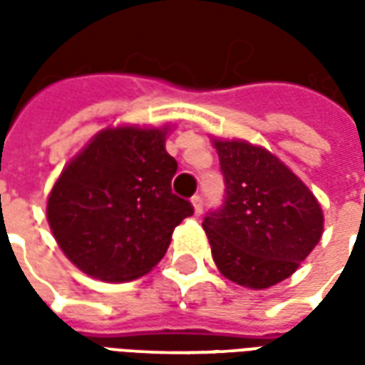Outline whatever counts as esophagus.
<instances>
[{"instance_id":"obj_1","label":"esophagus","mask_w":365,"mask_h":365,"mask_svg":"<svg viewBox=\"0 0 365 365\" xmlns=\"http://www.w3.org/2000/svg\"><path fill=\"white\" fill-rule=\"evenodd\" d=\"M192 208H195V214L196 216H200L202 214V208H204V204H202V196H192Z\"/></svg>"}]
</instances>
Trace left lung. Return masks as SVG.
Wrapping results in <instances>:
<instances>
[{"instance_id": "8db88e82", "label": "left lung", "mask_w": 365, "mask_h": 365, "mask_svg": "<svg viewBox=\"0 0 365 365\" xmlns=\"http://www.w3.org/2000/svg\"><path fill=\"white\" fill-rule=\"evenodd\" d=\"M226 182L224 204L202 228L220 273L247 289L291 277L324 230L319 200L293 170L263 147L214 139Z\"/></svg>"}]
</instances>
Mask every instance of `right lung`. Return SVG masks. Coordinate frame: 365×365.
<instances>
[{"label":"right lung","instance_id":"add662e5","mask_svg":"<svg viewBox=\"0 0 365 365\" xmlns=\"http://www.w3.org/2000/svg\"><path fill=\"white\" fill-rule=\"evenodd\" d=\"M169 128L102 129L56 178L46 220L64 255L86 275L121 283L163 259L173 230L195 208L170 190L177 161Z\"/></svg>","mask_w":365,"mask_h":365}]
</instances>
